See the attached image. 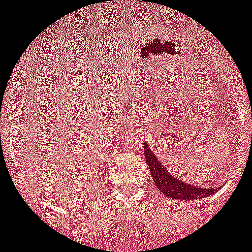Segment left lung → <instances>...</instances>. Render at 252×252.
<instances>
[{
    "label": "left lung",
    "mask_w": 252,
    "mask_h": 252,
    "mask_svg": "<svg viewBox=\"0 0 252 252\" xmlns=\"http://www.w3.org/2000/svg\"><path fill=\"white\" fill-rule=\"evenodd\" d=\"M143 153L146 156V162H147L156 187L167 198L179 200H195L213 195L218 190V188H202V187L187 184L178 181L174 176H171V172L167 171L166 166H163V163L157 159L156 155H153L146 142L143 143Z\"/></svg>",
    "instance_id": "left-lung-1"
}]
</instances>
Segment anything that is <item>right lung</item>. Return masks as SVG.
Returning <instances> with one entry per match:
<instances>
[{"instance_id":"right-lung-1","label":"right lung","mask_w":252,"mask_h":252,"mask_svg":"<svg viewBox=\"0 0 252 252\" xmlns=\"http://www.w3.org/2000/svg\"><path fill=\"white\" fill-rule=\"evenodd\" d=\"M76 106H78V105H76Z\"/></svg>"}]
</instances>
